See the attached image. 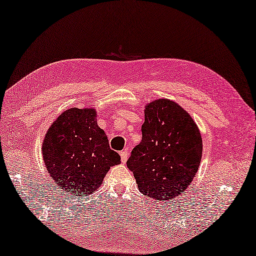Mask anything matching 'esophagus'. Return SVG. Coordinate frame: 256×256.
I'll return each mask as SVG.
<instances>
[{
    "instance_id": "1",
    "label": "esophagus",
    "mask_w": 256,
    "mask_h": 256,
    "mask_svg": "<svg viewBox=\"0 0 256 256\" xmlns=\"http://www.w3.org/2000/svg\"><path fill=\"white\" fill-rule=\"evenodd\" d=\"M120 160L122 163H126L127 160H128V151L127 150H124V151L120 152Z\"/></svg>"
}]
</instances>
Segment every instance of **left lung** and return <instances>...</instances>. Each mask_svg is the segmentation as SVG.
<instances>
[{"label": "left lung", "instance_id": "8db88e82", "mask_svg": "<svg viewBox=\"0 0 256 256\" xmlns=\"http://www.w3.org/2000/svg\"><path fill=\"white\" fill-rule=\"evenodd\" d=\"M142 140L127 160L142 194L168 201L182 194L194 178L202 158V138L191 116L175 102L148 104Z\"/></svg>", "mask_w": 256, "mask_h": 256}]
</instances>
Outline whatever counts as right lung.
Instances as JSON below:
<instances>
[{"instance_id": "1", "label": "right lung", "mask_w": 256, "mask_h": 256, "mask_svg": "<svg viewBox=\"0 0 256 256\" xmlns=\"http://www.w3.org/2000/svg\"><path fill=\"white\" fill-rule=\"evenodd\" d=\"M93 108H70L50 127L43 141V160L58 188L70 196L90 194L120 156L110 148Z\"/></svg>"}]
</instances>
